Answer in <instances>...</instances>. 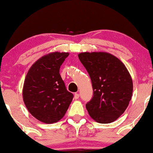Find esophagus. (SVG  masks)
Returning <instances> with one entry per match:
<instances>
[{"mask_svg":"<svg viewBox=\"0 0 153 153\" xmlns=\"http://www.w3.org/2000/svg\"><path fill=\"white\" fill-rule=\"evenodd\" d=\"M79 96H80V95H79L78 94H77V93H75V95H74V99H78Z\"/></svg>","mask_w":153,"mask_h":153,"instance_id":"1","label":"esophagus"}]
</instances>
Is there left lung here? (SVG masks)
Listing matches in <instances>:
<instances>
[{
	"label": "left lung",
	"mask_w": 153,
	"mask_h": 153,
	"mask_svg": "<svg viewBox=\"0 0 153 153\" xmlns=\"http://www.w3.org/2000/svg\"><path fill=\"white\" fill-rule=\"evenodd\" d=\"M78 58L92 82V99L86 104L91 118L101 124L113 122L124 112L131 99L132 80L127 68L106 52H82Z\"/></svg>",
	"instance_id": "obj_1"
}]
</instances>
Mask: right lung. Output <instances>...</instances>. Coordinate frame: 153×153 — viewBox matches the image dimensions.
<instances>
[{"label": "right lung", "mask_w": 153, "mask_h": 153, "mask_svg": "<svg viewBox=\"0 0 153 153\" xmlns=\"http://www.w3.org/2000/svg\"><path fill=\"white\" fill-rule=\"evenodd\" d=\"M69 55L53 52L39 59L25 78L23 99L33 117L46 124L58 122L65 114L73 99L59 74V68Z\"/></svg>", "instance_id": "obj_1"}]
</instances>
